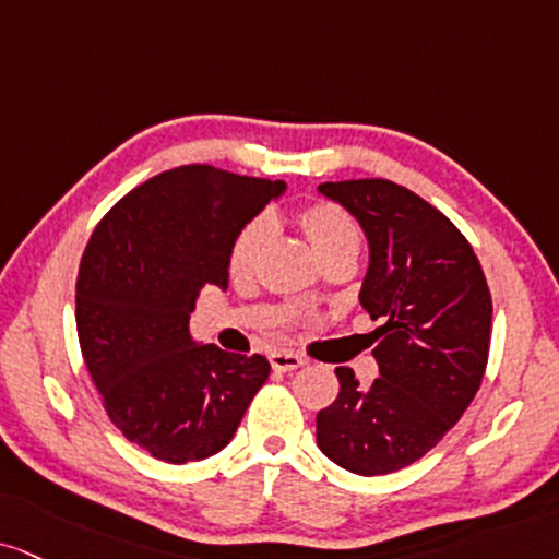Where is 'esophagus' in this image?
Returning <instances> with one entry per match:
<instances>
[{"label": "esophagus", "instance_id": "obj_1", "mask_svg": "<svg viewBox=\"0 0 559 559\" xmlns=\"http://www.w3.org/2000/svg\"><path fill=\"white\" fill-rule=\"evenodd\" d=\"M269 362H272V368L280 370V373H293V370H298L306 360L293 353H272L269 355Z\"/></svg>", "mask_w": 559, "mask_h": 559}]
</instances>
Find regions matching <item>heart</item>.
<instances>
[{"mask_svg":"<svg viewBox=\"0 0 559 559\" xmlns=\"http://www.w3.org/2000/svg\"><path fill=\"white\" fill-rule=\"evenodd\" d=\"M295 223H298L321 264H329L334 259H355L360 236H357L355 219L340 204L321 199V202L300 206L295 212ZM266 240L269 223L264 217H257L243 225V230L233 240L230 257H227V269H230L233 280L248 282L257 274Z\"/></svg>","mask_w":559,"mask_h":559,"instance_id":"b5f03b06","label":"heart"}]
</instances>
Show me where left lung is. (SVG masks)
Wrapping results in <instances>:
<instances>
[{"instance_id":"obj_1","label":"left lung","mask_w":559,"mask_h":559,"mask_svg":"<svg viewBox=\"0 0 559 559\" xmlns=\"http://www.w3.org/2000/svg\"><path fill=\"white\" fill-rule=\"evenodd\" d=\"M319 191L368 236L360 302L381 321V378L365 389L353 368H336L340 394L316 415V440L342 469L391 474L432 451L477 396L490 357V287L464 233L415 191L385 178Z\"/></svg>"}]
</instances>
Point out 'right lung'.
I'll return each mask as SVG.
<instances>
[{
    "label": "right lung",
    "instance_id": "1",
    "mask_svg": "<svg viewBox=\"0 0 559 559\" xmlns=\"http://www.w3.org/2000/svg\"><path fill=\"white\" fill-rule=\"evenodd\" d=\"M282 181L181 165L119 199L78 274V336L100 404L129 443L186 464L223 451L269 378L261 355L197 344L189 316L227 287L233 240Z\"/></svg>",
    "mask_w": 559,
    "mask_h": 559
}]
</instances>
